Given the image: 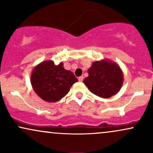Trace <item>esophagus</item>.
<instances>
[{
  "label": "esophagus",
  "mask_w": 153,
  "mask_h": 153,
  "mask_svg": "<svg viewBox=\"0 0 153 153\" xmlns=\"http://www.w3.org/2000/svg\"><path fill=\"white\" fill-rule=\"evenodd\" d=\"M78 80L80 82H82V80H83V76H80V77H79L78 78Z\"/></svg>",
  "instance_id": "1"
}]
</instances>
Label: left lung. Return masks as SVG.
Returning a JSON list of instances; mask_svg holds the SVG:
<instances>
[{"mask_svg": "<svg viewBox=\"0 0 153 153\" xmlns=\"http://www.w3.org/2000/svg\"><path fill=\"white\" fill-rule=\"evenodd\" d=\"M83 82L91 93L108 99L119 92L123 84V73L116 62L107 59L96 61L88 70Z\"/></svg>", "mask_w": 153, "mask_h": 153, "instance_id": "obj_1", "label": "left lung"}]
</instances>
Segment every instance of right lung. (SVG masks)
Here are the masks:
<instances>
[{"label": "right lung", "mask_w": 153, "mask_h": 153, "mask_svg": "<svg viewBox=\"0 0 153 153\" xmlns=\"http://www.w3.org/2000/svg\"><path fill=\"white\" fill-rule=\"evenodd\" d=\"M78 81L71 71L63 68V63L56 65L52 60L37 65L31 75V83L35 93L47 102H56L62 99Z\"/></svg>", "instance_id": "right-lung-1"}]
</instances>
